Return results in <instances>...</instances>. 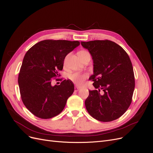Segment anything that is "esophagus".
Segmentation results:
<instances>
[{"label": "esophagus", "instance_id": "34e87169", "mask_svg": "<svg viewBox=\"0 0 153 153\" xmlns=\"http://www.w3.org/2000/svg\"><path fill=\"white\" fill-rule=\"evenodd\" d=\"M80 89H81V88L77 87V86H75V87H74V91H75L76 92H77Z\"/></svg>", "mask_w": 153, "mask_h": 153}]
</instances>
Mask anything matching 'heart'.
<instances>
[{
  "label": "heart",
  "instance_id": "b5f03b06",
  "mask_svg": "<svg viewBox=\"0 0 153 153\" xmlns=\"http://www.w3.org/2000/svg\"><path fill=\"white\" fill-rule=\"evenodd\" d=\"M85 51H85V50H81V51H79L77 54L82 53ZM87 76H88V75L87 73H85V72H74V73L71 74L69 76V78L71 81L74 84H76V85H82L84 83Z\"/></svg>",
  "mask_w": 153,
  "mask_h": 153
}]
</instances>
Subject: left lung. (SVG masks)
<instances>
[{"mask_svg": "<svg viewBox=\"0 0 153 153\" xmlns=\"http://www.w3.org/2000/svg\"><path fill=\"white\" fill-rule=\"evenodd\" d=\"M94 60V74L90 80L98 90L89 91L86 109L93 118L111 122L123 115L132 101L135 81L129 56L120 45L110 40L81 42ZM104 91L101 95L100 89Z\"/></svg>", "mask_w": 153, "mask_h": 153, "instance_id": "8db88e82", "label": "left lung"}]
</instances>
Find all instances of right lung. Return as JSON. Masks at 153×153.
I'll return each instance as SVG.
<instances>
[{"label": "right lung", "mask_w": 153, "mask_h": 153, "mask_svg": "<svg viewBox=\"0 0 153 153\" xmlns=\"http://www.w3.org/2000/svg\"><path fill=\"white\" fill-rule=\"evenodd\" d=\"M80 45L79 41L45 39L33 45L24 56L18 77L22 100L35 116L48 119L59 115L74 90L70 80L52 86L60 76L66 56Z\"/></svg>", "instance_id": "obj_1"}]
</instances>
